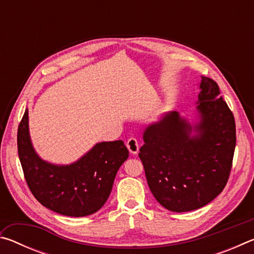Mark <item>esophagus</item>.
I'll list each match as a JSON object with an SVG mask.
<instances>
[{"mask_svg": "<svg viewBox=\"0 0 254 254\" xmlns=\"http://www.w3.org/2000/svg\"><path fill=\"white\" fill-rule=\"evenodd\" d=\"M127 147L128 149V151L133 154H136L137 151H139V142H137V140L133 136L127 141Z\"/></svg>", "mask_w": 254, "mask_h": 254, "instance_id": "34e87169", "label": "esophagus"}]
</instances>
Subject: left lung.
I'll list each match as a JSON object with an SVG mask.
<instances>
[{
  "instance_id": "obj_1",
  "label": "left lung",
  "mask_w": 254,
  "mask_h": 254,
  "mask_svg": "<svg viewBox=\"0 0 254 254\" xmlns=\"http://www.w3.org/2000/svg\"><path fill=\"white\" fill-rule=\"evenodd\" d=\"M191 126L177 112L147 127L139 157L154 198L171 212H189L210 203L229 180L236 143L234 117L216 81L201 76Z\"/></svg>"
}]
</instances>
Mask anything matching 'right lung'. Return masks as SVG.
<instances>
[{"instance_id":"1","label":"right lung","mask_w":254,"mask_h":254,"mask_svg":"<svg viewBox=\"0 0 254 254\" xmlns=\"http://www.w3.org/2000/svg\"><path fill=\"white\" fill-rule=\"evenodd\" d=\"M18 153L25 182L45 207L66 216L97 212L109 198L114 178L128 157L122 140L97 143L69 166H56L38 157L29 136L28 110L18 127Z\"/></svg>"}]
</instances>
